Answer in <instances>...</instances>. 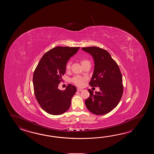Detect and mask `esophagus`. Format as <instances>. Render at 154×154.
<instances>
[{"mask_svg": "<svg viewBox=\"0 0 154 154\" xmlns=\"http://www.w3.org/2000/svg\"><path fill=\"white\" fill-rule=\"evenodd\" d=\"M77 91H83V89L78 88H77Z\"/></svg>", "mask_w": 154, "mask_h": 154, "instance_id": "1", "label": "esophagus"}]
</instances>
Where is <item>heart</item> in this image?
<instances>
[{"mask_svg": "<svg viewBox=\"0 0 154 154\" xmlns=\"http://www.w3.org/2000/svg\"><path fill=\"white\" fill-rule=\"evenodd\" d=\"M88 62V61L86 60L83 59V60H82V61H81V63H82V65H83V64H84L85 63ZM70 63H68L66 64V69H70ZM85 80V78H82V76H74V77L72 79V82H73L75 84L78 85L79 86H82L83 84H84V83Z\"/></svg>", "mask_w": 154, "mask_h": 154, "instance_id": "b5f03b06", "label": "heart"}]
</instances>
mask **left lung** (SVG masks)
Returning a JSON list of instances; mask_svg holds the SVG:
<instances>
[{
	"label": "left lung",
	"mask_w": 154,
	"mask_h": 154,
	"mask_svg": "<svg viewBox=\"0 0 154 154\" xmlns=\"http://www.w3.org/2000/svg\"><path fill=\"white\" fill-rule=\"evenodd\" d=\"M91 55L94 70L89 84L98 87L100 91L88 89L90 96L85 100L89 111L96 115L107 114L118 105L123 95L122 76L118 64L105 49L97 47L82 48Z\"/></svg>",
	"instance_id": "obj_1"
}]
</instances>
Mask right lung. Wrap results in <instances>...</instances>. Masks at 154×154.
Masks as SVG:
<instances>
[{"label": "right lung", "mask_w": 154, "mask_h": 154, "mask_svg": "<svg viewBox=\"0 0 154 154\" xmlns=\"http://www.w3.org/2000/svg\"><path fill=\"white\" fill-rule=\"evenodd\" d=\"M79 48H53L43 56L34 72L33 84L36 100L41 108L50 115H61L70 108L76 88L68 84L63 91L58 89V85L63 80L67 62Z\"/></svg>", "instance_id": "1"}]
</instances>
